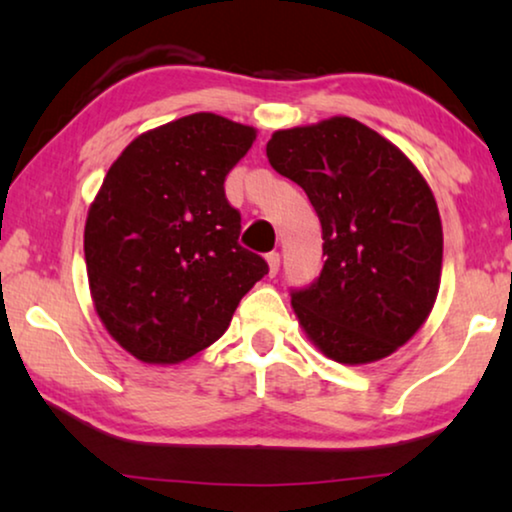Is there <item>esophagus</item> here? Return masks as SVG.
I'll return each instance as SVG.
<instances>
[{
	"instance_id": "34e87169",
	"label": "esophagus",
	"mask_w": 512,
	"mask_h": 512,
	"mask_svg": "<svg viewBox=\"0 0 512 512\" xmlns=\"http://www.w3.org/2000/svg\"><path fill=\"white\" fill-rule=\"evenodd\" d=\"M266 264H269V275H275L280 269V255L269 253V255H266Z\"/></svg>"
}]
</instances>
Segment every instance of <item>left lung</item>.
<instances>
[{"instance_id": "left-lung-1", "label": "left lung", "mask_w": 512, "mask_h": 512, "mask_svg": "<svg viewBox=\"0 0 512 512\" xmlns=\"http://www.w3.org/2000/svg\"><path fill=\"white\" fill-rule=\"evenodd\" d=\"M266 157L307 193L323 230V271L294 291L300 328L326 358L369 364L410 342L442 278V221L419 168L348 116L278 129Z\"/></svg>"}]
</instances>
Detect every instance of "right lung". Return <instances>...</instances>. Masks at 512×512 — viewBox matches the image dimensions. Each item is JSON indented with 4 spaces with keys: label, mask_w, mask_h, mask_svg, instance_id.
I'll use <instances>...</instances> for the list:
<instances>
[{
    "label": "right lung",
    "mask_w": 512,
    "mask_h": 512,
    "mask_svg": "<svg viewBox=\"0 0 512 512\" xmlns=\"http://www.w3.org/2000/svg\"><path fill=\"white\" fill-rule=\"evenodd\" d=\"M257 129L200 111L148 129L120 152L88 207L84 255L95 312L145 364L212 346L239 300L269 273L239 246L225 175Z\"/></svg>",
    "instance_id": "1"
}]
</instances>
